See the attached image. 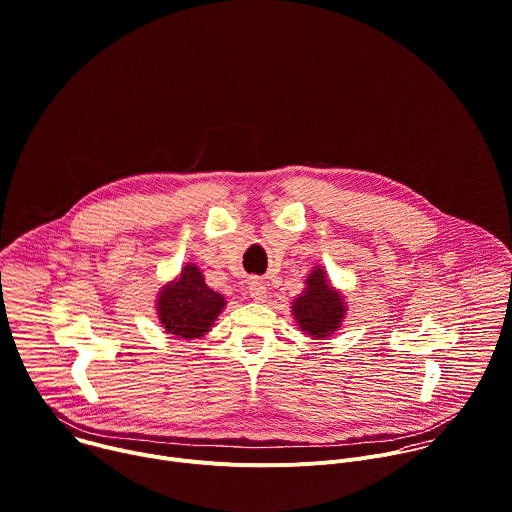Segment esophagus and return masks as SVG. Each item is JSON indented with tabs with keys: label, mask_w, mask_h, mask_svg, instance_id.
<instances>
[{
	"label": "esophagus",
	"mask_w": 512,
	"mask_h": 512,
	"mask_svg": "<svg viewBox=\"0 0 512 512\" xmlns=\"http://www.w3.org/2000/svg\"><path fill=\"white\" fill-rule=\"evenodd\" d=\"M248 292H250V298H252L254 302H264V300H266V294H268L264 282H260L258 278H252V280L248 282Z\"/></svg>",
	"instance_id": "34e87169"
}]
</instances>
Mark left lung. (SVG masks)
Here are the masks:
<instances>
[{
	"mask_svg": "<svg viewBox=\"0 0 512 512\" xmlns=\"http://www.w3.org/2000/svg\"><path fill=\"white\" fill-rule=\"evenodd\" d=\"M292 314L298 328L316 340L326 338L340 328L346 314V302L344 296L330 286L322 266H316L308 274L306 288L292 302Z\"/></svg>",
	"mask_w": 512,
	"mask_h": 512,
	"instance_id": "obj_1",
	"label": "left lung"
}]
</instances>
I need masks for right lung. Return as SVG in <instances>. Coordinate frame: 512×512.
<instances>
[{"instance_id": "1", "label": "right lung", "mask_w": 512, "mask_h": 512, "mask_svg": "<svg viewBox=\"0 0 512 512\" xmlns=\"http://www.w3.org/2000/svg\"><path fill=\"white\" fill-rule=\"evenodd\" d=\"M224 306L226 300L204 282L196 264H186L180 276L158 292L156 300L160 324L166 332L184 340L210 332Z\"/></svg>"}]
</instances>
